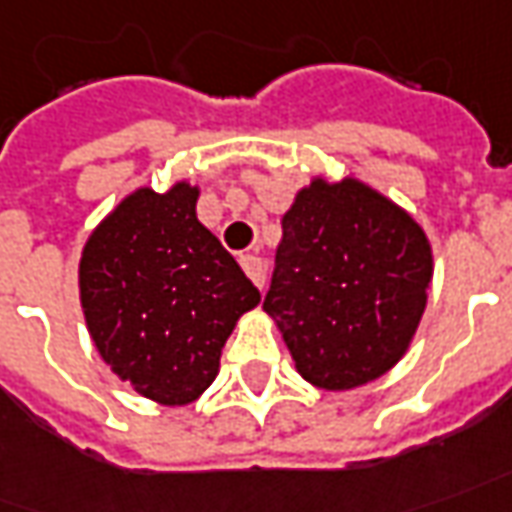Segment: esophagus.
<instances>
[{"mask_svg": "<svg viewBox=\"0 0 512 512\" xmlns=\"http://www.w3.org/2000/svg\"><path fill=\"white\" fill-rule=\"evenodd\" d=\"M241 266H243V271H246V277H249V280H252L257 288H263V283H266V269H263V260L255 255H243Z\"/></svg>", "mask_w": 512, "mask_h": 512, "instance_id": "obj_1", "label": "esophagus"}]
</instances>
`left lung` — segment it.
Returning <instances> with one entry per match:
<instances>
[{
	"instance_id": "1",
	"label": "left lung",
	"mask_w": 512,
	"mask_h": 512,
	"mask_svg": "<svg viewBox=\"0 0 512 512\" xmlns=\"http://www.w3.org/2000/svg\"><path fill=\"white\" fill-rule=\"evenodd\" d=\"M431 274L429 238L401 204L356 176H314L283 215L263 311L308 384L347 392L406 356Z\"/></svg>"
}]
</instances>
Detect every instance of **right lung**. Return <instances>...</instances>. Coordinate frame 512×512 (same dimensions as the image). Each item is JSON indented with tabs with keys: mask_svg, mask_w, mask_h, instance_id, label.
<instances>
[{
	"mask_svg": "<svg viewBox=\"0 0 512 512\" xmlns=\"http://www.w3.org/2000/svg\"><path fill=\"white\" fill-rule=\"evenodd\" d=\"M198 184L137 187L92 229L78 263L89 336L111 373L159 406L198 401L260 291L198 221Z\"/></svg>",
	"mask_w": 512,
	"mask_h": 512,
	"instance_id": "right-lung-1",
	"label": "right lung"
}]
</instances>
